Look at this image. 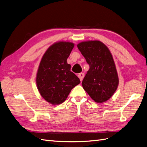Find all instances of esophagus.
Masks as SVG:
<instances>
[{
  "mask_svg": "<svg viewBox=\"0 0 147 147\" xmlns=\"http://www.w3.org/2000/svg\"><path fill=\"white\" fill-rule=\"evenodd\" d=\"M78 77L80 78V81L82 82L83 80L84 77V73H80V74H78Z\"/></svg>",
  "mask_w": 147,
  "mask_h": 147,
  "instance_id": "obj_1",
  "label": "esophagus"
}]
</instances>
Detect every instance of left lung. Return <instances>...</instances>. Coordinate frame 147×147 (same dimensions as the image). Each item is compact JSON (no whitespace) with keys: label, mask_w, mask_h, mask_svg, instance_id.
Segmentation results:
<instances>
[{"label":"left lung","mask_w":147,"mask_h":147,"mask_svg":"<svg viewBox=\"0 0 147 147\" xmlns=\"http://www.w3.org/2000/svg\"><path fill=\"white\" fill-rule=\"evenodd\" d=\"M77 47L90 69L82 82L84 90L97 103L109 100L116 91L119 80L112 54L99 40L82 42Z\"/></svg>","instance_id":"1"}]
</instances>
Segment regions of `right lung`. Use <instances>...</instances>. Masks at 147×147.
I'll list each match as a JSON object with an SVG mask.
<instances>
[{"label":"right lung","mask_w":147,"mask_h":147,"mask_svg":"<svg viewBox=\"0 0 147 147\" xmlns=\"http://www.w3.org/2000/svg\"><path fill=\"white\" fill-rule=\"evenodd\" d=\"M74 47V44L69 42L53 44L40 63L36 77L38 90L43 98L53 105L63 103L72 89L80 83L67 62Z\"/></svg>","instance_id":"add662e5"}]
</instances>
